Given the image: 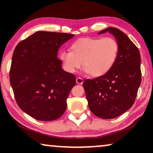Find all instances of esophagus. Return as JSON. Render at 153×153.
Masks as SVG:
<instances>
[{"label": "esophagus", "mask_w": 153, "mask_h": 153, "mask_svg": "<svg viewBox=\"0 0 153 153\" xmlns=\"http://www.w3.org/2000/svg\"><path fill=\"white\" fill-rule=\"evenodd\" d=\"M76 82L77 84H82V83H83V79L80 78V77H77L76 79Z\"/></svg>", "instance_id": "1"}]
</instances>
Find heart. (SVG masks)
I'll list each match as a JSON object with an SVG mask.
<instances>
[{
    "label": "heart",
    "instance_id": "obj_1",
    "mask_svg": "<svg viewBox=\"0 0 153 153\" xmlns=\"http://www.w3.org/2000/svg\"><path fill=\"white\" fill-rule=\"evenodd\" d=\"M70 51H62L59 54L66 72L75 73L83 64L85 73L93 77H101L107 74L116 62L119 45L111 37H85L75 41Z\"/></svg>",
    "mask_w": 153,
    "mask_h": 153
}]
</instances>
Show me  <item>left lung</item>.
<instances>
[{"instance_id": "8db88e82", "label": "left lung", "mask_w": 153, "mask_h": 153, "mask_svg": "<svg viewBox=\"0 0 153 153\" xmlns=\"http://www.w3.org/2000/svg\"><path fill=\"white\" fill-rule=\"evenodd\" d=\"M106 32L118 43L116 62L106 75L86 79L83 86L91 112L99 118L111 119L124 114L134 103L141 81V56L139 49L122 31L108 27L98 35Z\"/></svg>"}]
</instances>
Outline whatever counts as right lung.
<instances>
[{"label":"right lung","instance_id":"add662e5","mask_svg":"<svg viewBox=\"0 0 153 153\" xmlns=\"http://www.w3.org/2000/svg\"><path fill=\"white\" fill-rule=\"evenodd\" d=\"M74 36L37 31L14 49L10 84L19 108L37 120H56L65 111L66 100L76 78L62 70L57 56L61 45Z\"/></svg>","mask_w":153,"mask_h":153}]
</instances>
